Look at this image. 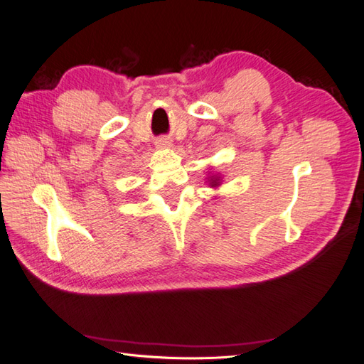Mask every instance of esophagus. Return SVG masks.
<instances>
[{"label": "esophagus", "mask_w": 364, "mask_h": 364, "mask_svg": "<svg viewBox=\"0 0 364 364\" xmlns=\"http://www.w3.org/2000/svg\"><path fill=\"white\" fill-rule=\"evenodd\" d=\"M156 144H158L159 147H166V146H168V144H171V141L166 139V138H161V139H159Z\"/></svg>", "instance_id": "1"}]
</instances>
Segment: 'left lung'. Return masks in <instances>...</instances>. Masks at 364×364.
I'll return each mask as SVG.
<instances>
[{
  "label": "left lung",
  "mask_w": 364,
  "mask_h": 364,
  "mask_svg": "<svg viewBox=\"0 0 364 364\" xmlns=\"http://www.w3.org/2000/svg\"><path fill=\"white\" fill-rule=\"evenodd\" d=\"M210 186H218V178H214L213 183H210Z\"/></svg>",
  "instance_id": "8db88e82"
}]
</instances>
